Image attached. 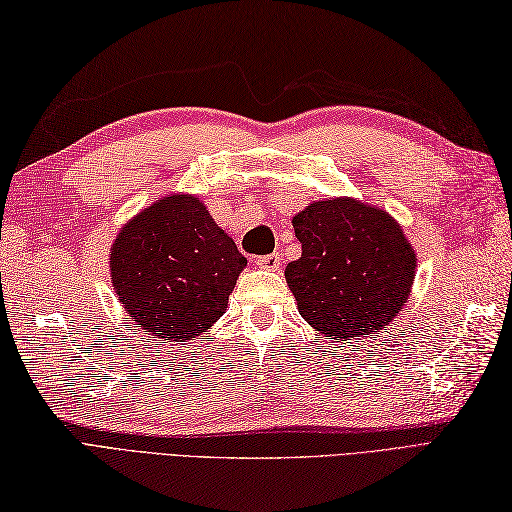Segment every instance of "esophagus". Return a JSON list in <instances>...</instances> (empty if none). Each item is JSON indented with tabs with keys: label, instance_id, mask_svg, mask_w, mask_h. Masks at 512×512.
I'll list each match as a JSON object with an SVG mask.
<instances>
[{
	"label": "esophagus",
	"instance_id": "esophagus-1",
	"mask_svg": "<svg viewBox=\"0 0 512 512\" xmlns=\"http://www.w3.org/2000/svg\"><path fill=\"white\" fill-rule=\"evenodd\" d=\"M256 265L260 269H267V271H278L280 265H282V256L278 252L267 254V256H258L256 258Z\"/></svg>",
	"mask_w": 512,
	"mask_h": 512
}]
</instances>
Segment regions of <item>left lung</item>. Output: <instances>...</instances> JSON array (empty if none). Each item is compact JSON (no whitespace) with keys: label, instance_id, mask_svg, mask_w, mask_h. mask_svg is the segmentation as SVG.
Returning <instances> with one entry per match:
<instances>
[{"label":"left lung","instance_id":"obj_1","mask_svg":"<svg viewBox=\"0 0 512 512\" xmlns=\"http://www.w3.org/2000/svg\"><path fill=\"white\" fill-rule=\"evenodd\" d=\"M302 256L284 278L299 315L336 343L378 334L413 289L417 256L386 210L352 197L313 202L293 217Z\"/></svg>","mask_w":512,"mask_h":512}]
</instances>
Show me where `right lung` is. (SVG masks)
Wrapping results in <instances>:
<instances>
[{
    "instance_id": "obj_1",
    "label": "right lung",
    "mask_w": 512,
    "mask_h": 512,
    "mask_svg": "<svg viewBox=\"0 0 512 512\" xmlns=\"http://www.w3.org/2000/svg\"><path fill=\"white\" fill-rule=\"evenodd\" d=\"M247 258L195 195L160 197L110 249V280L136 328L193 341L226 313Z\"/></svg>"
}]
</instances>
